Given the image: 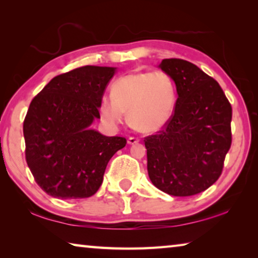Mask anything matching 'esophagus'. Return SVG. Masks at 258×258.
I'll list each match as a JSON object with an SVG mask.
<instances>
[{"instance_id": "34e87169", "label": "esophagus", "mask_w": 258, "mask_h": 258, "mask_svg": "<svg viewBox=\"0 0 258 258\" xmlns=\"http://www.w3.org/2000/svg\"><path fill=\"white\" fill-rule=\"evenodd\" d=\"M139 141H140V139L134 138V137H130L127 140V143L128 145H135V143H138Z\"/></svg>"}]
</instances>
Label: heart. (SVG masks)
Wrapping results in <instances>:
<instances>
[{"mask_svg": "<svg viewBox=\"0 0 258 258\" xmlns=\"http://www.w3.org/2000/svg\"><path fill=\"white\" fill-rule=\"evenodd\" d=\"M176 102V87L165 72H138L124 75L112 83L111 98L102 99L99 112L107 125L123 121L140 133L158 132L168 123Z\"/></svg>", "mask_w": 258, "mask_h": 258, "instance_id": "obj_1", "label": "heart"}]
</instances>
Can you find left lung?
I'll return each mask as SVG.
<instances>
[{
	"instance_id": "8db88e82",
	"label": "left lung",
	"mask_w": 258,
	"mask_h": 258,
	"mask_svg": "<svg viewBox=\"0 0 258 258\" xmlns=\"http://www.w3.org/2000/svg\"><path fill=\"white\" fill-rule=\"evenodd\" d=\"M159 68L172 77L178 97L164 130L145 139L148 174L165 194L187 197L220 177L232 142V108L220 84L196 64L164 59Z\"/></svg>"
}]
</instances>
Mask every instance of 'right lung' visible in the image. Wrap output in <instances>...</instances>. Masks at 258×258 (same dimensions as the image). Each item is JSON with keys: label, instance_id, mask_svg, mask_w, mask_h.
Masks as SVG:
<instances>
[{"label": "right lung", "instance_id": "obj_1", "mask_svg": "<svg viewBox=\"0 0 258 258\" xmlns=\"http://www.w3.org/2000/svg\"><path fill=\"white\" fill-rule=\"evenodd\" d=\"M116 68L84 66L47 83L29 104L24 120L26 161L51 197L80 199L102 184L108 161L126 139L91 128Z\"/></svg>", "mask_w": 258, "mask_h": 258}]
</instances>
